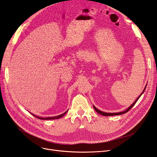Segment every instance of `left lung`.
Wrapping results in <instances>:
<instances>
[{
    "instance_id": "obj_1",
    "label": "left lung",
    "mask_w": 157,
    "mask_h": 157,
    "mask_svg": "<svg viewBox=\"0 0 157 157\" xmlns=\"http://www.w3.org/2000/svg\"><path fill=\"white\" fill-rule=\"evenodd\" d=\"M146 86H147V85L145 86V88H144V91L142 92V93L141 94V95H140L139 96V97L137 98L136 99V101L133 103L132 105L128 107L126 110H125V111H122V112H119V113H105V112H103V111H99V109H98L96 107H95L94 105H93L94 106V109H95V111H96L98 113H99V114H100V115H103V116H115V115H122V114H124V113H127L128 111L129 110H130V109L132 108V107L134 106L135 104H136V103L137 101V100H138L139 99V98H140V96H141L142 94H143V93L144 92V91H145V88H146Z\"/></svg>"
}]
</instances>
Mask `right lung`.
<instances>
[{
    "label": "right lung",
    "instance_id": "1",
    "mask_svg": "<svg viewBox=\"0 0 157 157\" xmlns=\"http://www.w3.org/2000/svg\"><path fill=\"white\" fill-rule=\"evenodd\" d=\"M68 111H65L64 113H63V114H61V115H58V116H56V117H46V118H43V117H37V116H36V115H33V114H32V115L34 116V117H35L36 118H39V119H40V120H54V119H58V118H61L63 116H64L65 114H66V113H67Z\"/></svg>",
    "mask_w": 157,
    "mask_h": 157
}]
</instances>
